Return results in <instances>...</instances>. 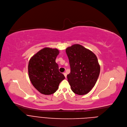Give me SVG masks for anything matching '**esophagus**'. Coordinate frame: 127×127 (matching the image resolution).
<instances>
[{"label":"esophagus","mask_w":127,"mask_h":127,"mask_svg":"<svg viewBox=\"0 0 127 127\" xmlns=\"http://www.w3.org/2000/svg\"><path fill=\"white\" fill-rule=\"evenodd\" d=\"M63 74L64 75V76L65 77V78H66L67 77V74L65 73H65H63Z\"/></svg>","instance_id":"esophagus-1"}]
</instances>
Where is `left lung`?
I'll use <instances>...</instances> for the list:
<instances>
[{"label": "left lung", "instance_id": "obj_1", "mask_svg": "<svg viewBox=\"0 0 127 127\" xmlns=\"http://www.w3.org/2000/svg\"><path fill=\"white\" fill-rule=\"evenodd\" d=\"M70 66L67 75L71 90L78 95L88 93L95 85L100 73V66L95 54L79 44L66 49Z\"/></svg>", "mask_w": 127, "mask_h": 127}]
</instances>
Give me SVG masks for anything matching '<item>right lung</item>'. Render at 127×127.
I'll return each mask as SVG.
<instances>
[{
    "mask_svg": "<svg viewBox=\"0 0 127 127\" xmlns=\"http://www.w3.org/2000/svg\"><path fill=\"white\" fill-rule=\"evenodd\" d=\"M57 49L45 48L30 60L28 73L32 85L41 94L50 95L57 90L60 83L65 79L59 71L55 60L59 55Z\"/></svg>",
    "mask_w": 127,
    "mask_h": 127,
    "instance_id": "obj_1",
    "label": "right lung"
}]
</instances>
